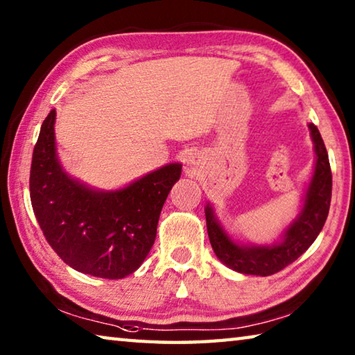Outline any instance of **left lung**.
Here are the masks:
<instances>
[{"label": "left lung", "mask_w": 355, "mask_h": 355, "mask_svg": "<svg viewBox=\"0 0 355 355\" xmlns=\"http://www.w3.org/2000/svg\"><path fill=\"white\" fill-rule=\"evenodd\" d=\"M315 148V169L307 184L300 209L290 225L282 232L277 241L271 244L239 243L228 233L216 216L211 203H207V230L216 257L233 271L248 275H271L307 250L322 230L327 219L332 197V172L322 137L313 123H309Z\"/></svg>", "instance_id": "8db88e82"}]
</instances>
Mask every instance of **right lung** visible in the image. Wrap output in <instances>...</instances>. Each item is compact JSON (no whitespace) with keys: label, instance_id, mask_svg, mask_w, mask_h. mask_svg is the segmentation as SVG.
<instances>
[{"label":"right lung","instance_id":"1","mask_svg":"<svg viewBox=\"0 0 355 355\" xmlns=\"http://www.w3.org/2000/svg\"><path fill=\"white\" fill-rule=\"evenodd\" d=\"M56 110L42 123L33 152L29 192L48 244L70 268L101 279L133 274L148 255L182 164L171 163L123 188H92L69 175L55 136Z\"/></svg>","mask_w":355,"mask_h":355}]
</instances>
